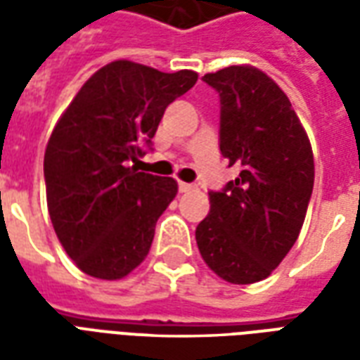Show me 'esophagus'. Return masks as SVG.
I'll list each match as a JSON object with an SVG mask.
<instances>
[{
	"label": "esophagus",
	"mask_w": 360,
	"mask_h": 360,
	"mask_svg": "<svg viewBox=\"0 0 360 360\" xmlns=\"http://www.w3.org/2000/svg\"><path fill=\"white\" fill-rule=\"evenodd\" d=\"M195 185L193 183H183L179 181V193H191V191H195Z\"/></svg>",
	"instance_id": "34e87169"
}]
</instances>
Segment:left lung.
Returning a JSON list of instances; mask_svg holds the SVG:
<instances>
[{
  "instance_id": "obj_1",
  "label": "left lung",
  "mask_w": 360,
  "mask_h": 360,
  "mask_svg": "<svg viewBox=\"0 0 360 360\" xmlns=\"http://www.w3.org/2000/svg\"><path fill=\"white\" fill-rule=\"evenodd\" d=\"M202 81L219 96V152L239 175L208 193L196 245L219 278L247 285L268 278L297 241L314 158L289 98L268 75L233 65Z\"/></svg>"
}]
</instances>
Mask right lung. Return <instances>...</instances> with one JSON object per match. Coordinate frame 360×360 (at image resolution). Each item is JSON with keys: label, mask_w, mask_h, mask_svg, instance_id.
<instances>
[{"label": "right lung", "mask_w": 360, "mask_h": 360, "mask_svg": "<svg viewBox=\"0 0 360 360\" xmlns=\"http://www.w3.org/2000/svg\"><path fill=\"white\" fill-rule=\"evenodd\" d=\"M195 71L162 73L133 61L96 71L51 133L44 177L59 243L84 274L121 279L146 258L177 183L139 172L165 108L195 86Z\"/></svg>", "instance_id": "obj_1"}]
</instances>
